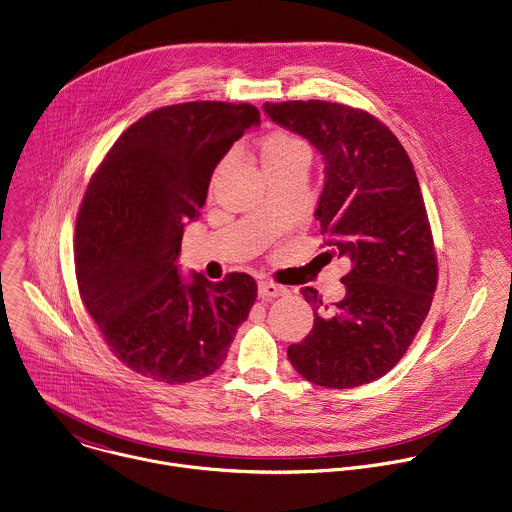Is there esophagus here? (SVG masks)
Instances as JSON below:
<instances>
[{"instance_id":"1","label":"esophagus","mask_w":512,"mask_h":512,"mask_svg":"<svg viewBox=\"0 0 512 512\" xmlns=\"http://www.w3.org/2000/svg\"><path fill=\"white\" fill-rule=\"evenodd\" d=\"M287 293L285 287L275 285L273 281H261L259 283V297L263 299H275V297H283Z\"/></svg>"}]
</instances>
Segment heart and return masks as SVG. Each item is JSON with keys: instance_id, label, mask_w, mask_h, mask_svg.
<instances>
[{"instance_id": "b5f03b06", "label": "heart", "mask_w": 512, "mask_h": 512, "mask_svg": "<svg viewBox=\"0 0 512 512\" xmlns=\"http://www.w3.org/2000/svg\"><path fill=\"white\" fill-rule=\"evenodd\" d=\"M305 149L307 147L299 137H295L287 131H273L261 143L263 167L279 165V163L291 159L293 155H297L299 151H305Z\"/></svg>"}]
</instances>
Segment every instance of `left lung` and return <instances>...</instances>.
Returning a JSON list of instances; mask_svg holds the SVG:
<instances>
[{
  "label": "left lung",
  "mask_w": 512,
  "mask_h": 512,
  "mask_svg": "<svg viewBox=\"0 0 512 512\" xmlns=\"http://www.w3.org/2000/svg\"><path fill=\"white\" fill-rule=\"evenodd\" d=\"M281 127L305 137L325 161L315 209L329 257L351 261L339 303L313 307L311 333L289 345L295 371L327 389H353L389 373L421 329L437 289V253L413 163L377 117L329 101L265 103Z\"/></svg>",
  "instance_id": "obj_1"
}]
</instances>
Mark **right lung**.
<instances>
[{
    "label": "right lung",
    "instance_id": "right-lung-1",
    "mask_svg": "<svg viewBox=\"0 0 512 512\" xmlns=\"http://www.w3.org/2000/svg\"><path fill=\"white\" fill-rule=\"evenodd\" d=\"M249 103L159 107L113 143L75 223L79 295L111 353L131 371L181 385L213 375L257 297L247 273L183 279V227L205 205L211 175L253 125Z\"/></svg>",
    "mask_w": 512,
    "mask_h": 512
}]
</instances>
